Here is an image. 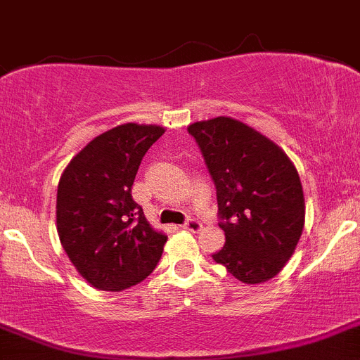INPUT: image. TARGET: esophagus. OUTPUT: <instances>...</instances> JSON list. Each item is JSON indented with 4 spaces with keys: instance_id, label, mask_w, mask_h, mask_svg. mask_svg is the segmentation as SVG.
<instances>
[{
    "instance_id": "34e87169",
    "label": "esophagus",
    "mask_w": 360,
    "mask_h": 360,
    "mask_svg": "<svg viewBox=\"0 0 360 360\" xmlns=\"http://www.w3.org/2000/svg\"><path fill=\"white\" fill-rule=\"evenodd\" d=\"M181 228L188 229V231H193V233H195V231H199V229L202 228V226H200V222H199V220H197V219H188L186 222H184V224L181 226Z\"/></svg>"
}]
</instances>
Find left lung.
<instances>
[{"label": "left lung", "instance_id": "1", "mask_svg": "<svg viewBox=\"0 0 360 360\" xmlns=\"http://www.w3.org/2000/svg\"><path fill=\"white\" fill-rule=\"evenodd\" d=\"M212 176L224 248L213 260L242 283H262L292 257L305 199L292 161L265 136L233 118L188 127Z\"/></svg>", "mask_w": 360, "mask_h": 360}]
</instances>
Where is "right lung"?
Listing matches in <instances>:
<instances>
[{"label": "right lung", "mask_w": 360, "mask_h": 360, "mask_svg": "<svg viewBox=\"0 0 360 360\" xmlns=\"http://www.w3.org/2000/svg\"><path fill=\"white\" fill-rule=\"evenodd\" d=\"M163 132L158 125H118L89 141L60 176V244L96 289H129L160 262L167 236L150 228L131 190L145 152Z\"/></svg>", "instance_id": "right-lung-1"}]
</instances>
